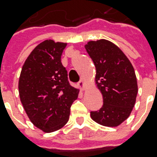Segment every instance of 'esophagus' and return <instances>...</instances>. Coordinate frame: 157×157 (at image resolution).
<instances>
[{"mask_svg": "<svg viewBox=\"0 0 157 157\" xmlns=\"http://www.w3.org/2000/svg\"><path fill=\"white\" fill-rule=\"evenodd\" d=\"M78 86L80 89L82 90H84L85 89V82H84L83 79H81V81L78 82Z\"/></svg>", "mask_w": 157, "mask_h": 157, "instance_id": "obj_1", "label": "esophagus"}]
</instances>
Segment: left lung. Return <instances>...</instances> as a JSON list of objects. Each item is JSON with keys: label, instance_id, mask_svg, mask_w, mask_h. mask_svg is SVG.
<instances>
[{"label": "left lung", "instance_id": "1", "mask_svg": "<svg viewBox=\"0 0 157 157\" xmlns=\"http://www.w3.org/2000/svg\"><path fill=\"white\" fill-rule=\"evenodd\" d=\"M85 48L95 67V82L102 95L103 105L91 111L95 122L117 127L130 116L138 92L137 81L131 62L113 42L90 41Z\"/></svg>", "mask_w": 157, "mask_h": 157}]
</instances>
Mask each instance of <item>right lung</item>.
I'll use <instances>...</instances> for the list:
<instances>
[{
	"label": "right lung",
	"instance_id": "add662e5",
	"mask_svg": "<svg viewBox=\"0 0 157 157\" xmlns=\"http://www.w3.org/2000/svg\"><path fill=\"white\" fill-rule=\"evenodd\" d=\"M67 43L46 40L30 53L20 75L21 101L31 122L43 132L62 128L68 121L70 107L79 89L68 81L61 62Z\"/></svg>",
	"mask_w": 157,
	"mask_h": 157
}]
</instances>
